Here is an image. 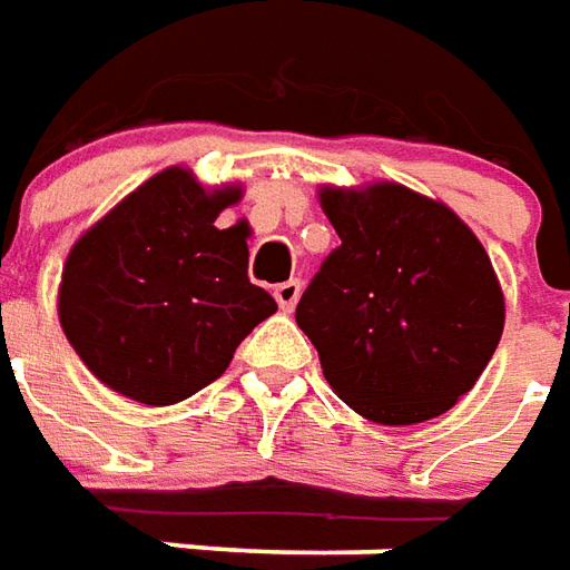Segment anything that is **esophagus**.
<instances>
[{
  "instance_id": "esophagus-1",
  "label": "esophagus",
  "mask_w": 570,
  "mask_h": 570,
  "mask_svg": "<svg viewBox=\"0 0 570 570\" xmlns=\"http://www.w3.org/2000/svg\"><path fill=\"white\" fill-rule=\"evenodd\" d=\"M298 293H302V284H298V281H284V284L274 286V298H277V305H281L284 312H293V308H296Z\"/></svg>"
}]
</instances>
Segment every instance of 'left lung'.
Wrapping results in <instances>:
<instances>
[{"instance_id":"obj_1","label":"left lung","mask_w":570,"mask_h":570,"mask_svg":"<svg viewBox=\"0 0 570 570\" xmlns=\"http://www.w3.org/2000/svg\"><path fill=\"white\" fill-rule=\"evenodd\" d=\"M342 244L296 305L333 392L380 425L425 423L479 382L507 302L479 237L444 203L380 181L321 188Z\"/></svg>"}]
</instances>
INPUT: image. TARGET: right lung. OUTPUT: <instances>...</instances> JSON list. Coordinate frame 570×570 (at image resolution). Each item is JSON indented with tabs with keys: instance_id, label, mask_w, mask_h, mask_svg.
<instances>
[{
	"instance_id": "right-lung-1",
	"label": "right lung",
	"mask_w": 570,
	"mask_h": 570,
	"mask_svg": "<svg viewBox=\"0 0 570 570\" xmlns=\"http://www.w3.org/2000/svg\"><path fill=\"white\" fill-rule=\"evenodd\" d=\"M244 197L169 166L79 237L63 262L58 317L82 364L138 404H178L228 370L234 348L277 312L249 284V246L216 228Z\"/></svg>"
}]
</instances>
